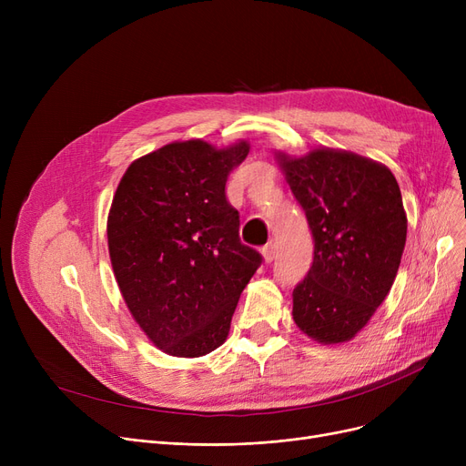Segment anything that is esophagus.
I'll list each match as a JSON object with an SVG mask.
<instances>
[{"label": "esophagus", "instance_id": "esophagus-1", "mask_svg": "<svg viewBox=\"0 0 466 466\" xmlns=\"http://www.w3.org/2000/svg\"><path fill=\"white\" fill-rule=\"evenodd\" d=\"M262 258H264V262H272L276 258V243L274 241H270L268 246H264Z\"/></svg>", "mask_w": 466, "mask_h": 466}]
</instances>
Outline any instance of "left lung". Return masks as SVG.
Returning a JSON list of instances; mask_svg holds the SVG:
<instances>
[{
    "mask_svg": "<svg viewBox=\"0 0 466 466\" xmlns=\"http://www.w3.org/2000/svg\"><path fill=\"white\" fill-rule=\"evenodd\" d=\"M313 234V264L292 290V319L313 341L355 338L389 295L406 246L408 218L390 169L351 151H276Z\"/></svg>",
    "mask_w": 466,
    "mask_h": 466,
    "instance_id": "left-lung-1",
    "label": "left lung"
}]
</instances>
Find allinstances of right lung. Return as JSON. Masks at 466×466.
<instances>
[{
	"label": "right lung",
	"mask_w": 466,
	"mask_h": 466,
	"mask_svg": "<svg viewBox=\"0 0 466 466\" xmlns=\"http://www.w3.org/2000/svg\"><path fill=\"white\" fill-rule=\"evenodd\" d=\"M249 155L238 139L167 143L136 158L107 215L113 274L134 321L153 344L194 359L225 344L230 321L262 257L239 241L227 202L230 171Z\"/></svg>",
	"instance_id": "add662e5"
}]
</instances>
